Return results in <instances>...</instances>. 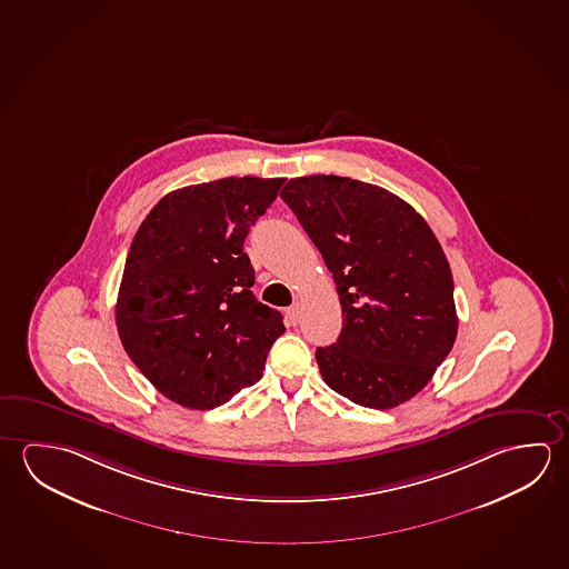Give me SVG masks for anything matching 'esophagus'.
<instances>
[{
	"label": "esophagus",
	"instance_id": "1",
	"mask_svg": "<svg viewBox=\"0 0 569 569\" xmlns=\"http://www.w3.org/2000/svg\"><path fill=\"white\" fill-rule=\"evenodd\" d=\"M288 319L289 323L298 326L299 319H301V303H299V301H293L291 308H288Z\"/></svg>",
	"mask_w": 569,
	"mask_h": 569
}]
</instances>
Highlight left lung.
<instances>
[{
    "label": "left lung",
    "mask_w": 569,
    "mask_h": 569,
    "mask_svg": "<svg viewBox=\"0 0 569 569\" xmlns=\"http://www.w3.org/2000/svg\"><path fill=\"white\" fill-rule=\"evenodd\" d=\"M333 273L343 327L317 347L323 381L367 409L427 387L457 339L455 283L425 218L361 180L291 178L280 192Z\"/></svg>",
    "instance_id": "obj_1"
}]
</instances>
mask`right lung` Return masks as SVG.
<instances>
[{"instance_id": "right-lung-1", "label": "right lung", "mask_w": 569, "mask_h": 569, "mask_svg": "<svg viewBox=\"0 0 569 569\" xmlns=\"http://www.w3.org/2000/svg\"><path fill=\"white\" fill-rule=\"evenodd\" d=\"M283 178L180 188L134 233L114 308L122 347L167 399L208 410L260 381L286 331L252 293L243 240Z\"/></svg>"}]
</instances>
